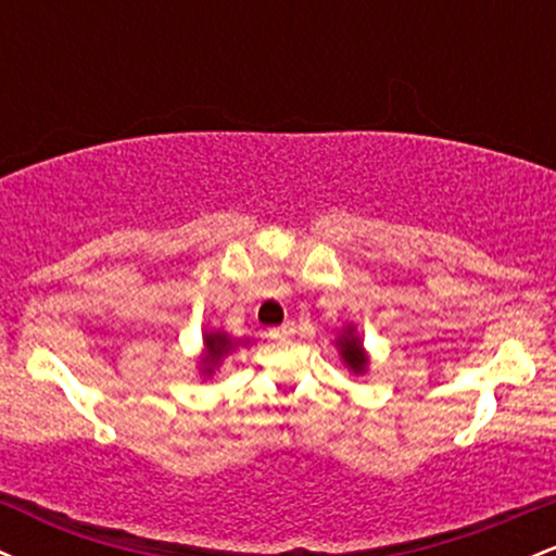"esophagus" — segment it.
Returning a JSON list of instances; mask_svg holds the SVG:
<instances>
[{
  "instance_id": "esophagus-1",
  "label": "esophagus",
  "mask_w": 556,
  "mask_h": 556,
  "mask_svg": "<svg viewBox=\"0 0 556 556\" xmlns=\"http://www.w3.org/2000/svg\"><path fill=\"white\" fill-rule=\"evenodd\" d=\"M292 334H295V324H292V321H285L282 327H277V329H269V337H271V340H277V342H285V340H290Z\"/></svg>"
}]
</instances>
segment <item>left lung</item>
<instances>
[{"mask_svg": "<svg viewBox=\"0 0 556 556\" xmlns=\"http://www.w3.org/2000/svg\"><path fill=\"white\" fill-rule=\"evenodd\" d=\"M334 344L337 350H340V358L344 366H348V371L358 376L368 371V366H371V355H368V350L363 348L358 329H355L353 324H348V327L340 331V337H337Z\"/></svg>", "mask_w": 556, "mask_h": 556, "instance_id": "obj_1", "label": "left lung"}]
</instances>
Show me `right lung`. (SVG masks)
Wrapping results in <instances>:
<instances>
[{"instance_id": "right-lung-1", "label": "right lung", "mask_w": 556, "mask_h": 556, "mask_svg": "<svg viewBox=\"0 0 556 556\" xmlns=\"http://www.w3.org/2000/svg\"><path fill=\"white\" fill-rule=\"evenodd\" d=\"M251 340H235V337H229L225 329H206L203 331V348H201V355H198V374H201V379H212L216 374V368L225 363L227 355H232L235 350L242 348V344H248Z\"/></svg>"}]
</instances>
